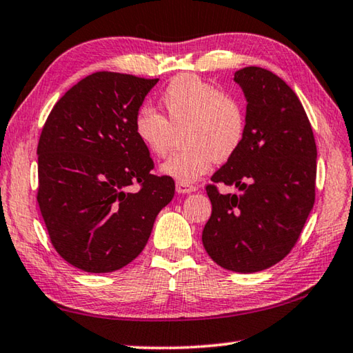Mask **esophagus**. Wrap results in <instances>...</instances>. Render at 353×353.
Returning a JSON list of instances; mask_svg holds the SVG:
<instances>
[{
  "label": "esophagus",
  "mask_w": 353,
  "mask_h": 353,
  "mask_svg": "<svg viewBox=\"0 0 353 353\" xmlns=\"http://www.w3.org/2000/svg\"><path fill=\"white\" fill-rule=\"evenodd\" d=\"M176 191H177V193H181V194L193 193V191H196V185L187 183V182H177L176 183Z\"/></svg>",
  "instance_id": "esophagus-1"
}]
</instances>
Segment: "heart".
I'll return each mask as SVG.
<instances>
[{
    "label": "heart",
    "mask_w": 353,
    "mask_h": 353,
    "mask_svg": "<svg viewBox=\"0 0 353 353\" xmlns=\"http://www.w3.org/2000/svg\"><path fill=\"white\" fill-rule=\"evenodd\" d=\"M168 118L143 105L134 119L135 135L155 157H166L177 134L183 133V151L162 165V172L191 183L240 151L246 137V112L235 97L194 74L176 76L162 92Z\"/></svg>",
    "instance_id": "heart-1"
}]
</instances>
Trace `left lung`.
<instances>
[{
    "label": "left lung",
    "instance_id": "8db88e82",
    "mask_svg": "<svg viewBox=\"0 0 353 353\" xmlns=\"http://www.w3.org/2000/svg\"><path fill=\"white\" fill-rule=\"evenodd\" d=\"M246 107V137L207 185L212 216L202 230L207 254L224 270L259 272L283 260L314 204L316 143L297 94L260 67L235 73ZM218 184L239 188L223 195Z\"/></svg>",
    "mask_w": 353,
    "mask_h": 353
}]
</instances>
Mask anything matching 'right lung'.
<instances>
[{
	"label": "right lung",
	"instance_id": "obj_1",
	"mask_svg": "<svg viewBox=\"0 0 353 353\" xmlns=\"http://www.w3.org/2000/svg\"><path fill=\"white\" fill-rule=\"evenodd\" d=\"M157 82L98 71L57 101L41 129V216L57 254L82 271L112 272L137 259L174 196V181L152 174L151 155L134 129Z\"/></svg>",
	"mask_w": 353,
	"mask_h": 353
}]
</instances>
